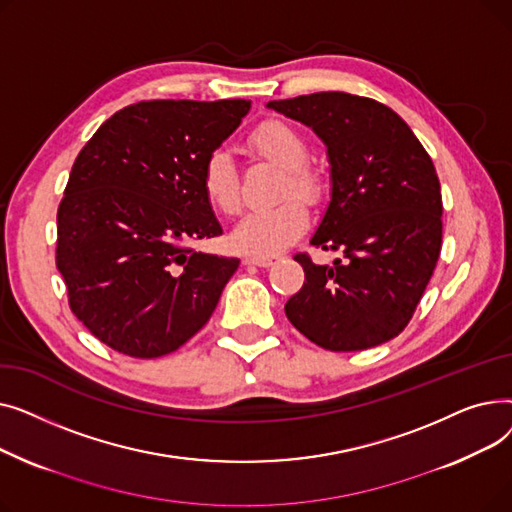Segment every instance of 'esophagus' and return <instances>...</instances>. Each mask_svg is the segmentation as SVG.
I'll use <instances>...</instances> for the list:
<instances>
[{"label": "esophagus", "instance_id": "obj_1", "mask_svg": "<svg viewBox=\"0 0 512 512\" xmlns=\"http://www.w3.org/2000/svg\"><path fill=\"white\" fill-rule=\"evenodd\" d=\"M245 263L257 265V267H270L276 263V257H247Z\"/></svg>", "mask_w": 512, "mask_h": 512}]
</instances>
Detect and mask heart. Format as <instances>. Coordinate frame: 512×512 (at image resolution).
<instances>
[{"instance_id":"heart-1","label":"heart","mask_w":512,"mask_h":512,"mask_svg":"<svg viewBox=\"0 0 512 512\" xmlns=\"http://www.w3.org/2000/svg\"><path fill=\"white\" fill-rule=\"evenodd\" d=\"M253 155L270 159L284 168L278 205L255 209L232 230V247L251 257H274L292 247L309 228V205H319L328 193V178L311 164L309 141L286 120L270 118L259 122L247 137ZM201 188L207 203L220 213L232 215L240 207V176L230 155L211 151L201 168Z\"/></svg>"}]
</instances>
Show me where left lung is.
<instances>
[{
	"instance_id": "left-lung-1",
	"label": "left lung",
	"mask_w": 512,
	"mask_h": 512,
	"mask_svg": "<svg viewBox=\"0 0 512 512\" xmlns=\"http://www.w3.org/2000/svg\"><path fill=\"white\" fill-rule=\"evenodd\" d=\"M311 126L332 164V201L311 245L340 251L334 265L297 253L303 288L290 324L334 353L365 351L411 321L442 249V193L434 161L388 105L340 91L270 101Z\"/></svg>"
}]
</instances>
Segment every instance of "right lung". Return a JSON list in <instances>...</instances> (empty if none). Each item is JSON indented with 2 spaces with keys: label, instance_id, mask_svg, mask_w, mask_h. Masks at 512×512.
<instances>
[{
  "label": "right lung",
  "instance_id": "obj_1",
  "mask_svg": "<svg viewBox=\"0 0 512 512\" xmlns=\"http://www.w3.org/2000/svg\"><path fill=\"white\" fill-rule=\"evenodd\" d=\"M249 107L247 99L132 103L74 159L58 207L56 265L72 313L114 351L174 353L218 305L238 259L191 247L222 234L201 168Z\"/></svg>",
  "mask_w": 512,
  "mask_h": 512
}]
</instances>
